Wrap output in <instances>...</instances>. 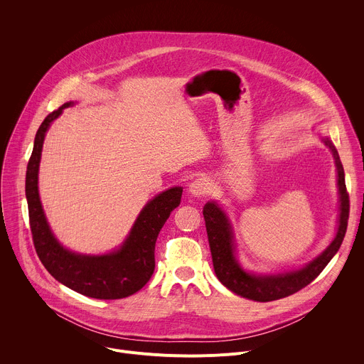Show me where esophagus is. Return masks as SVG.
<instances>
[{"mask_svg":"<svg viewBox=\"0 0 364 364\" xmlns=\"http://www.w3.org/2000/svg\"><path fill=\"white\" fill-rule=\"evenodd\" d=\"M188 193L193 197H203L212 193V183L209 178L204 177H197L194 181L190 183L188 186Z\"/></svg>","mask_w":364,"mask_h":364,"instance_id":"esophagus-1","label":"esophagus"}]
</instances>
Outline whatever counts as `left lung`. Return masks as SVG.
Returning <instances> with one entry per match:
<instances>
[{
	"label": "left lung",
	"instance_id": "obj_1",
	"mask_svg": "<svg viewBox=\"0 0 364 364\" xmlns=\"http://www.w3.org/2000/svg\"><path fill=\"white\" fill-rule=\"evenodd\" d=\"M323 141L331 149L337 166V184L340 194L338 230L330 246L302 269L278 275H255L246 272L236 261L233 232L228 216L215 201H209L204 205L203 216L205 222L207 237H209L213 268L219 281L232 292L259 302L275 301L292 295L313 282L340 249L347 230L350 200L346 188L344 170L338 159V154L330 139Z\"/></svg>",
	"mask_w": 364,
	"mask_h": 364
}]
</instances>
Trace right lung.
<instances>
[{"label":"right lung","mask_w":364,"mask_h":364,"mask_svg":"<svg viewBox=\"0 0 364 364\" xmlns=\"http://www.w3.org/2000/svg\"><path fill=\"white\" fill-rule=\"evenodd\" d=\"M73 102L48 114L41 122L26 173V197L30 229L38 259L50 275L68 288L97 299H119L139 291L155 268V242L171 212L181 201L183 188L173 187L145 204L124 245L107 255L90 256L65 249L51 233L38 196V166L44 135Z\"/></svg>","instance_id":"right-lung-1"}]
</instances>
